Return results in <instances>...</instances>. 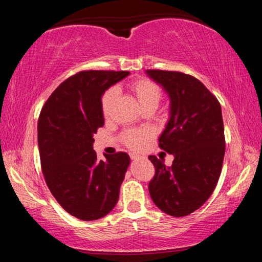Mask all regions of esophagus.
Segmentation results:
<instances>
[{
	"label": "esophagus",
	"instance_id": "esophagus-1",
	"mask_svg": "<svg viewBox=\"0 0 262 262\" xmlns=\"http://www.w3.org/2000/svg\"><path fill=\"white\" fill-rule=\"evenodd\" d=\"M130 157H132L133 161H137V159L141 158V157L139 156V155H130Z\"/></svg>",
	"mask_w": 262,
	"mask_h": 262
}]
</instances>
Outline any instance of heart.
<instances>
[{
    "label": "heart",
    "mask_w": 262,
    "mask_h": 262,
    "mask_svg": "<svg viewBox=\"0 0 262 262\" xmlns=\"http://www.w3.org/2000/svg\"><path fill=\"white\" fill-rule=\"evenodd\" d=\"M132 91L134 92L143 110L157 107L162 98L161 88L148 78H140L133 82ZM117 88H111L104 94L103 99H101V110H103V113L105 115L110 114L111 108H112L114 101L117 99ZM151 135L152 132L150 129H129L123 132L121 139L128 148L133 150H140Z\"/></svg>",
    "instance_id": "b5f03b06"
}]
</instances>
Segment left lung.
I'll list each match as a JSON object with an SVG mask.
<instances>
[{"mask_svg":"<svg viewBox=\"0 0 262 262\" xmlns=\"http://www.w3.org/2000/svg\"><path fill=\"white\" fill-rule=\"evenodd\" d=\"M170 98V117L159 136V148L174 156L171 166L149 156L156 173L149 193L159 209L181 217L205 203L219 181L225 152L221 105L203 84L190 75L147 70Z\"/></svg>","mask_w":262,"mask_h":262,"instance_id":"1","label":"left lung"}]
</instances>
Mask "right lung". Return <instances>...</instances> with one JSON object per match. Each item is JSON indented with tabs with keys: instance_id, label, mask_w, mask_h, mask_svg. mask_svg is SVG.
Here are the masks:
<instances>
[{
	"instance_id": "right-lung-1",
	"label": "right lung",
	"mask_w": 262,
	"mask_h": 262,
	"mask_svg": "<svg viewBox=\"0 0 262 262\" xmlns=\"http://www.w3.org/2000/svg\"><path fill=\"white\" fill-rule=\"evenodd\" d=\"M128 75L79 72L55 89L40 112L38 145L43 177L60 206L78 220H99L119 200L130 158L126 152L104 154L99 161L94 134L104 126V92Z\"/></svg>"
}]
</instances>
